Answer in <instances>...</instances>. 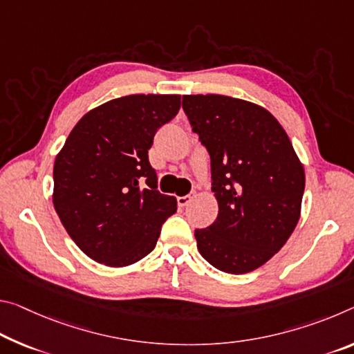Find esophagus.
Segmentation results:
<instances>
[{
  "instance_id": "obj_1",
  "label": "esophagus",
  "mask_w": 354,
  "mask_h": 354,
  "mask_svg": "<svg viewBox=\"0 0 354 354\" xmlns=\"http://www.w3.org/2000/svg\"><path fill=\"white\" fill-rule=\"evenodd\" d=\"M192 198H194V195H184V197H178L176 198V201H178V205L179 206H187L190 201H192Z\"/></svg>"
}]
</instances>
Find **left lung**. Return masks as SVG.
<instances>
[{"mask_svg": "<svg viewBox=\"0 0 354 354\" xmlns=\"http://www.w3.org/2000/svg\"><path fill=\"white\" fill-rule=\"evenodd\" d=\"M183 109L211 157L216 222L195 230L205 260L228 274L260 268L299 221L304 168L268 110L218 94L183 96Z\"/></svg>", "mask_w": 354, "mask_h": 354, "instance_id": "obj_1", "label": "left lung"}]
</instances>
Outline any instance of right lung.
<instances>
[{"label":"right lung","instance_id":"add662e5","mask_svg":"<svg viewBox=\"0 0 354 354\" xmlns=\"http://www.w3.org/2000/svg\"><path fill=\"white\" fill-rule=\"evenodd\" d=\"M181 96L132 94L97 106L72 129L53 167V205L94 261L121 268L156 248L176 198L157 190L148 149Z\"/></svg>","mask_w":354,"mask_h":354}]
</instances>
